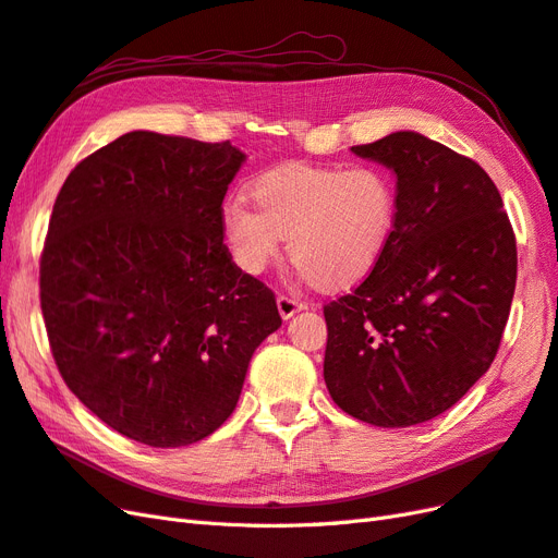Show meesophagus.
<instances>
[{
  "instance_id": "esophagus-1",
  "label": "esophagus",
  "mask_w": 558,
  "mask_h": 558,
  "mask_svg": "<svg viewBox=\"0 0 558 558\" xmlns=\"http://www.w3.org/2000/svg\"><path fill=\"white\" fill-rule=\"evenodd\" d=\"M277 307H279L281 318L289 320L295 312H300L305 305H302L300 300H295V298H291V295H279V298H277Z\"/></svg>"
}]
</instances>
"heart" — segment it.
Segmentation results:
<instances>
[{"label":"heart","instance_id":"1","mask_svg":"<svg viewBox=\"0 0 558 558\" xmlns=\"http://www.w3.org/2000/svg\"><path fill=\"white\" fill-rule=\"evenodd\" d=\"M251 205L223 207V238L240 272L258 277L286 248L318 291H344L384 260L398 228V185L379 165L289 162L248 183Z\"/></svg>","mask_w":558,"mask_h":558}]
</instances>
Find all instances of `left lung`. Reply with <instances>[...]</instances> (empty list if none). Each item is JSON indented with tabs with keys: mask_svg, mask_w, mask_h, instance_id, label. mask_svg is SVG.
Instances as JSON below:
<instances>
[{
	"mask_svg": "<svg viewBox=\"0 0 558 558\" xmlns=\"http://www.w3.org/2000/svg\"><path fill=\"white\" fill-rule=\"evenodd\" d=\"M391 167L398 228L361 286L324 307V379L381 428L447 412L494 363L517 283V240L482 167L418 132L351 146Z\"/></svg>",
	"mask_w": 558,
	"mask_h": 558,
	"instance_id": "left-lung-1",
	"label": "left lung"
}]
</instances>
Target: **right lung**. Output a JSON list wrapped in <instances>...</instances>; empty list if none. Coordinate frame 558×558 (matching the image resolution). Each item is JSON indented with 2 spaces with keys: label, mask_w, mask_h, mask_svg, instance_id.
Returning a JSON list of instances; mask_svg holds the SVG:
<instances>
[{
  "label": "right lung",
  "mask_w": 558,
  "mask_h": 558,
  "mask_svg": "<svg viewBox=\"0 0 558 558\" xmlns=\"http://www.w3.org/2000/svg\"><path fill=\"white\" fill-rule=\"evenodd\" d=\"M230 142L128 132L62 183L39 263L50 353L70 391L148 447L211 435L253 351L281 326L275 293L223 244Z\"/></svg>",
  "instance_id": "right-lung-1"
}]
</instances>
